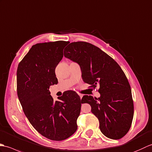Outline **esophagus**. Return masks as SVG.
Here are the masks:
<instances>
[{"label": "esophagus", "instance_id": "34e87169", "mask_svg": "<svg viewBox=\"0 0 152 152\" xmlns=\"http://www.w3.org/2000/svg\"><path fill=\"white\" fill-rule=\"evenodd\" d=\"M79 96H80V99H81V98H82V97H83V94H79Z\"/></svg>", "mask_w": 152, "mask_h": 152}]
</instances>
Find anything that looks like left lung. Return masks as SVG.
Wrapping results in <instances>:
<instances>
[{"instance_id":"obj_1","label":"left lung","mask_w":152,"mask_h":152,"mask_svg":"<svg viewBox=\"0 0 152 152\" xmlns=\"http://www.w3.org/2000/svg\"><path fill=\"white\" fill-rule=\"evenodd\" d=\"M64 50L65 57L80 65L84 82L94 88L99 85V97L85 95L81 101L90 104L102 133L114 140L124 137L132 124L134 107L131 86L118 64L85 42H72Z\"/></svg>"}]
</instances>
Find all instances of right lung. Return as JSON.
Wrapping results in <instances>:
<instances>
[{
	"label": "right lung",
	"mask_w": 152,
	"mask_h": 152,
	"mask_svg": "<svg viewBox=\"0 0 152 152\" xmlns=\"http://www.w3.org/2000/svg\"><path fill=\"white\" fill-rule=\"evenodd\" d=\"M69 42L37 43L19 62L17 92L23 112L34 128L48 139L65 140L77 129L82 101L68 90L54 102L49 87L58 83L55 68Z\"/></svg>",
	"instance_id": "right-lung-1"
}]
</instances>
